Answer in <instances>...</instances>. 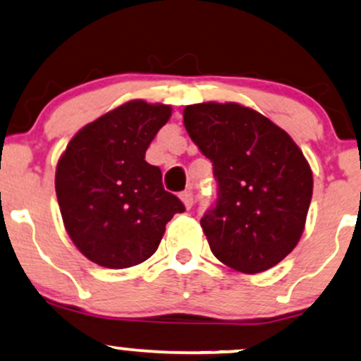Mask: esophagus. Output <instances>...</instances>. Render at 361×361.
<instances>
[{
	"mask_svg": "<svg viewBox=\"0 0 361 361\" xmlns=\"http://www.w3.org/2000/svg\"><path fill=\"white\" fill-rule=\"evenodd\" d=\"M180 198H181V202H183V205L186 207V209H192V205H193V192H192V190H185V192L180 195Z\"/></svg>",
	"mask_w": 361,
	"mask_h": 361,
	"instance_id": "1",
	"label": "esophagus"
}]
</instances>
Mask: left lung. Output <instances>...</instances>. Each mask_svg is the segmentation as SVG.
I'll return each instance as SVG.
<instances>
[{
    "instance_id": "1",
    "label": "left lung",
    "mask_w": 361,
    "mask_h": 361,
    "mask_svg": "<svg viewBox=\"0 0 361 361\" xmlns=\"http://www.w3.org/2000/svg\"><path fill=\"white\" fill-rule=\"evenodd\" d=\"M183 123L214 164L219 200L200 226L214 256L235 271H267L304 233L312 169L283 128L239 103L185 106Z\"/></svg>"
}]
</instances>
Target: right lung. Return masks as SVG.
<instances>
[{
  "label": "right lung",
  "mask_w": 361,
  "mask_h": 361,
  "mask_svg": "<svg viewBox=\"0 0 361 361\" xmlns=\"http://www.w3.org/2000/svg\"><path fill=\"white\" fill-rule=\"evenodd\" d=\"M163 103L130 100L78 130L56 168L66 231L100 267L122 270L154 255L166 224L185 207L163 188L146 151L171 117Z\"/></svg>",
  "instance_id": "right-lung-1"
}]
</instances>
